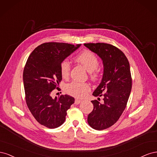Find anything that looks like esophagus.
Returning <instances> with one entry per match:
<instances>
[{
    "instance_id": "obj_1",
    "label": "esophagus",
    "mask_w": 157,
    "mask_h": 157,
    "mask_svg": "<svg viewBox=\"0 0 157 157\" xmlns=\"http://www.w3.org/2000/svg\"><path fill=\"white\" fill-rule=\"evenodd\" d=\"M81 100H80V99H75V104H76V105H78V104L80 103H81Z\"/></svg>"
}]
</instances>
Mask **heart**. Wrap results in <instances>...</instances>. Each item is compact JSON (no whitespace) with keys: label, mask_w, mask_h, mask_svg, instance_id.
Segmentation results:
<instances>
[{"label":"heart","mask_w":157,"mask_h":157,"mask_svg":"<svg viewBox=\"0 0 157 157\" xmlns=\"http://www.w3.org/2000/svg\"><path fill=\"white\" fill-rule=\"evenodd\" d=\"M75 60L83 65L90 73V77L93 80H98L100 76L99 71L97 69L99 65V60L97 56L92 52L89 50L82 51L75 58ZM71 65L67 60H63L60 64V73L63 78H67L70 74ZM66 92L71 96L82 98L86 96L90 90L88 83L73 81L67 84Z\"/></svg>","instance_id":"1"}]
</instances>
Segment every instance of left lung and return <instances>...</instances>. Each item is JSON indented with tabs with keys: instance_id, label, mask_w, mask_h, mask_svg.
<instances>
[{
	"instance_id": "8db88e82",
	"label": "left lung",
	"mask_w": 157,
	"mask_h": 157,
	"mask_svg": "<svg viewBox=\"0 0 157 157\" xmlns=\"http://www.w3.org/2000/svg\"><path fill=\"white\" fill-rule=\"evenodd\" d=\"M85 46L96 54L103 61L101 81L93 92L95 97L103 96V102L93 100V111L88 116L92 128L102 130L118 120L126 108L132 89L129 61L117 47L106 43H88Z\"/></svg>"
}]
</instances>
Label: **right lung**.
<instances>
[{"mask_svg":"<svg viewBox=\"0 0 157 157\" xmlns=\"http://www.w3.org/2000/svg\"><path fill=\"white\" fill-rule=\"evenodd\" d=\"M80 45L44 43L36 47L27 59L23 74L27 105L37 122L48 128L63 124L67 111L75 102L74 98L67 94L55 98L51 95L62 79L61 61Z\"/></svg>","mask_w":157,"mask_h":157,"instance_id":"add662e5","label":"right lung"}]
</instances>
